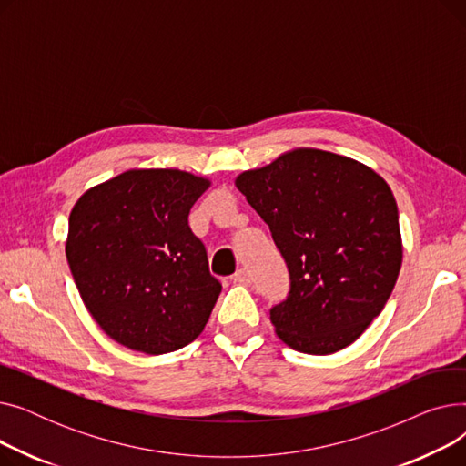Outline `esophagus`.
<instances>
[{
  "label": "esophagus",
  "mask_w": 466,
  "mask_h": 466,
  "mask_svg": "<svg viewBox=\"0 0 466 466\" xmlns=\"http://www.w3.org/2000/svg\"><path fill=\"white\" fill-rule=\"evenodd\" d=\"M232 281L238 283V285H249L251 283V276L248 270H238L234 276H232Z\"/></svg>",
  "instance_id": "1"
}]
</instances>
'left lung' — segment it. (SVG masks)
I'll list each match as a JSON object with an SVG mask.
<instances>
[{"label":"left lung","mask_w":466,"mask_h":466,"mask_svg":"<svg viewBox=\"0 0 466 466\" xmlns=\"http://www.w3.org/2000/svg\"><path fill=\"white\" fill-rule=\"evenodd\" d=\"M238 190L270 227L287 262L290 290L270 309L292 350L330 355L381 313L402 264L395 196L353 158L295 149L243 171Z\"/></svg>","instance_id":"obj_1"}]
</instances>
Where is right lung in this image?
I'll return each instance as SVG.
<instances>
[{
    "label": "right lung",
    "instance_id": "add662e5",
    "mask_svg": "<svg viewBox=\"0 0 466 466\" xmlns=\"http://www.w3.org/2000/svg\"><path fill=\"white\" fill-rule=\"evenodd\" d=\"M209 185L181 169H128L73 206L71 276L94 321L120 346L162 355L204 330L220 283L188 213Z\"/></svg>",
    "mask_w": 466,
    "mask_h": 466
}]
</instances>
